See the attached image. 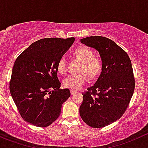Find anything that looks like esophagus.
<instances>
[{"label": "esophagus", "instance_id": "1", "mask_svg": "<svg viewBox=\"0 0 148 148\" xmlns=\"http://www.w3.org/2000/svg\"><path fill=\"white\" fill-rule=\"evenodd\" d=\"M76 92L77 91H75V90H70V94H75Z\"/></svg>", "mask_w": 148, "mask_h": 148}]
</instances>
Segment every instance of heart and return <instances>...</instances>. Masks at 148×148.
I'll return each instance as SVG.
<instances>
[{
    "mask_svg": "<svg viewBox=\"0 0 148 148\" xmlns=\"http://www.w3.org/2000/svg\"><path fill=\"white\" fill-rule=\"evenodd\" d=\"M74 54L78 57L82 64L80 68L81 73L70 75L63 80V84L66 88L72 89H81L88 80V77L97 76L102 70V62L100 59L94 56V52L86 46H80L74 51ZM57 69L61 74L66 73V60L62 57L58 60Z\"/></svg>",
    "mask_w": 148,
    "mask_h": 148,
    "instance_id": "b5f03b06",
    "label": "heart"
}]
</instances>
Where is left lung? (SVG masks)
<instances>
[{"mask_svg": "<svg viewBox=\"0 0 148 148\" xmlns=\"http://www.w3.org/2000/svg\"><path fill=\"white\" fill-rule=\"evenodd\" d=\"M81 42L99 51L102 65L94 85L82 94L80 115L91 127H105L120 119L129 106L135 86L132 62L127 53L108 38L91 36Z\"/></svg>", "mask_w": 148, "mask_h": 148, "instance_id": "left-lung-1", "label": "left lung"}]
</instances>
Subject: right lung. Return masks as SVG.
<instances>
[{
	"label": "right lung",
	"mask_w": 148,
	"mask_h": 148,
	"mask_svg": "<svg viewBox=\"0 0 148 148\" xmlns=\"http://www.w3.org/2000/svg\"><path fill=\"white\" fill-rule=\"evenodd\" d=\"M75 38H50L37 40L16 58L9 89L22 119L32 125L46 127L59 118L70 90L61 89L57 77L58 60Z\"/></svg>",
	"instance_id": "add662e5"
}]
</instances>
